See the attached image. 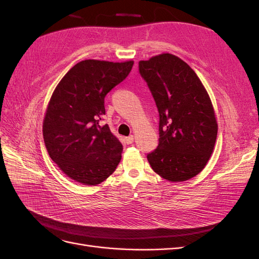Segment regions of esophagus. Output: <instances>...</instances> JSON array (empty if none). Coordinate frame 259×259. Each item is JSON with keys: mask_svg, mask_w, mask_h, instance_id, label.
Segmentation results:
<instances>
[{"mask_svg": "<svg viewBox=\"0 0 259 259\" xmlns=\"http://www.w3.org/2000/svg\"><path fill=\"white\" fill-rule=\"evenodd\" d=\"M125 142H126V144H127V145L133 144V142H134V136L131 135V136L126 137V138H125Z\"/></svg>", "mask_w": 259, "mask_h": 259, "instance_id": "1", "label": "esophagus"}]
</instances>
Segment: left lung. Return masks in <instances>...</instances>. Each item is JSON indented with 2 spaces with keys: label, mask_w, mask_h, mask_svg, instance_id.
I'll return each instance as SVG.
<instances>
[{
  "label": "left lung",
  "mask_w": 259,
  "mask_h": 259,
  "mask_svg": "<svg viewBox=\"0 0 259 259\" xmlns=\"http://www.w3.org/2000/svg\"><path fill=\"white\" fill-rule=\"evenodd\" d=\"M158 107L159 145L148 153L152 169L169 182H185L205 167L213 153L218 125L208 94L199 76L168 53L139 61Z\"/></svg>",
  "instance_id": "1"
}]
</instances>
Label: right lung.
I'll return each instance as SVG.
<instances>
[{
    "label": "right lung",
    "mask_w": 259,
    "mask_h": 259,
    "mask_svg": "<svg viewBox=\"0 0 259 259\" xmlns=\"http://www.w3.org/2000/svg\"><path fill=\"white\" fill-rule=\"evenodd\" d=\"M134 61L86 59L77 62L55 89L43 121L51 159L75 182L96 186L115 170L123 146L99 122L105 97L128 75Z\"/></svg>",
    "instance_id": "1"
}]
</instances>
